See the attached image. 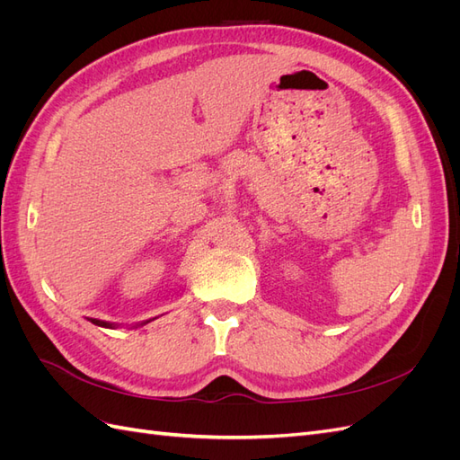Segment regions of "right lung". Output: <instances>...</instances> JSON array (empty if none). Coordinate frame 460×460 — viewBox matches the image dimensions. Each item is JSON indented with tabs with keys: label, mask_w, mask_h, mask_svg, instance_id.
<instances>
[{
	"label": "right lung",
	"mask_w": 460,
	"mask_h": 460,
	"mask_svg": "<svg viewBox=\"0 0 460 460\" xmlns=\"http://www.w3.org/2000/svg\"><path fill=\"white\" fill-rule=\"evenodd\" d=\"M90 323L95 324V326H102V328H117V324H111V323H105V320H97V318H90ZM147 323H151V318L146 320V323H142V324H136L134 328L144 326V324H147Z\"/></svg>",
	"instance_id": "add662e5"
}]
</instances>
